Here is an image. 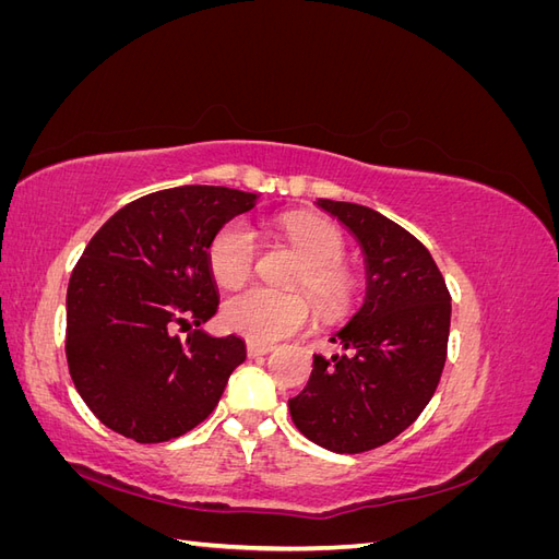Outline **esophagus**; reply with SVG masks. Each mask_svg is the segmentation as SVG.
<instances>
[{
  "instance_id": "1",
  "label": "esophagus",
  "mask_w": 559,
  "mask_h": 559,
  "mask_svg": "<svg viewBox=\"0 0 559 559\" xmlns=\"http://www.w3.org/2000/svg\"><path fill=\"white\" fill-rule=\"evenodd\" d=\"M273 349H275V345H270V343H253V341H249L247 343V357L249 359L261 357V354H267V352H273Z\"/></svg>"
}]
</instances>
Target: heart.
Masks as SVG:
<instances>
[{"instance_id": "1", "label": "heart", "mask_w": 559, "mask_h": 559, "mask_svg": "<svg viewBox=\"0 0 559 559\" xmlns=\"http://www.w3.org/2000/svg\"><path fill=\"white\" fill-rule=\"evenodd\" d=\"M280 230L308 261L306 270L298 275V284L306 286L319 312L324 317L347 312L357 294V280L343 265L345 240L341 230L317 216H289L280 224ZM259 253L257 233L242 218H233L214 233L207 261L214 280L233 289L253 275ZM222 321L228 331L240 333L253 343H275L308 324L310 302L296 292L251 286L226 300Z\"/></svg>"}]
</instances>
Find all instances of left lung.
Here are the masks:
<instances>
[{
    "label": "left lung",
    "instance_id": "obj_1",
    "mask_svg": "<svg viewBox=\"0 0 559 559\" xmlns=\"http://www.w3.org/2000/svg\"><path fill=\"white\" fill-rule=\"evenodd\" d=\"M361 242L368 267L364 308L314 357L308 386L289 399L296 429L341 454L376 450L408 429L431 401L448 357L450 292L421 245L380 212L319 198Z\"/></svg>",
    "mask_w": 559,
    "mask_h": 559
}]
</instances>
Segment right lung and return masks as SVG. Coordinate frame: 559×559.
Returning <instances> with one entry per match:
<instances>
[{
	"mask_svg": "<svg viewBox=\"0 0 559 559\" xmlns=\"http://www.w3.org/2000/svg\"><path fill=\"white\" fill-rule=\"evenodd\" d=\"M257 195L177 186L128 202L83 249L67 289L64 352L76 392L111 431L163 443L207 419L247 352L238 335L177 331L218 310L214 233Z\"/></svg>",
	"mask_w": 559,
	"mask_h": 559,
	"instance_id": "right-lung-1",
	"label": "right lung"
}]
</instances>
